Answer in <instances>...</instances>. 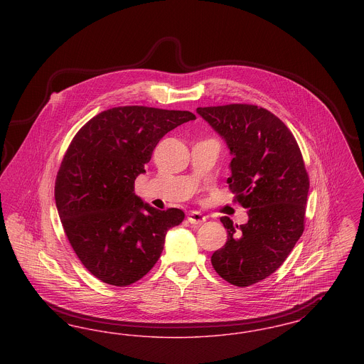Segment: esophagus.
<instances>
[{"instance_id":"esophagus-1","label":"esophagus","mask_w":364,"mask_h":364,"mask_svg":"<svg viewBox=\"0 0 364 364\" xmlns=\"http://www.w3.org/2000/svg\"><path fill=\"white\" fill-rule=\"evenodd\" d=\"M206 221V217L199 211H190L188 213V223L192 225H200Z\"/></svg>"}]
</instances>
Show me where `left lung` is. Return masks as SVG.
<instances>
[{
	"label": "left lung",
	"mask_w": 364,
	"mask_h": 364,
	"mask_svg": "<svg viewBox=\"0 0 364 364\" xmlns=\"http://www.w3.org/2000/svg\"><path fill=\"white\" fill-rule=\"evenodd\" d=\"M230 150L229 188L248 223L221 217L225 245L211 257L214 270L232 285L250 287L273 274L304 230L309 173L288 127L255 105L198 107Z\"/></svg>",
	"instance_id": "1"
}]
</instances>
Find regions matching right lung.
<instances>
[{"label": "right lung", "instance_id": "add662e5", "mask_svg": "<svg viewBox=\"0 0 364 364\" xmlns=\"http://www.w3.org/2000/svg\"><path fill=\"white\" fill-rule=\"evenodd\" d=\"M195 119L187 110L119 106L72 139L55 178V206L75 254L102 282L127 287L146 276L166 232L183 223L180 208H151L134 188L158 141Z\"/></svg>", "mask_w": 364, "mask_h": 364}]
</instances>
